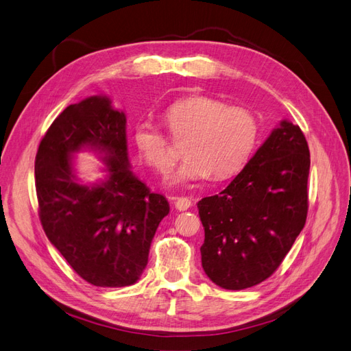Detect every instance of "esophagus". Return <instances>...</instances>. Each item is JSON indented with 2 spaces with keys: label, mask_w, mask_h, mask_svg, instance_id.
I'll list each match as a JSON object with an SVG mask.
<instances>
[{
  "label": "esophagus",
  "mask_w": 351,
  "mask_h": 351,
  "mask_svg": "<svg viewBox=\"0 0 351 351\" xmlns=\"http://www.w3.org/2000/svg\"><path fill=\"white\" fill-rule=\"evenodd\" d=\"M174 200V206L178 210H187L190 206H192V200L189 197H171Z\"/></svg>",
  "instance_id": "1"
}]
</instances>
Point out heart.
Returning a JSON list of instances; mask_svg holds the SVG:
<instances>
[{"mask_svg":"<svg viewBox=\"0 0 351 351\" xmlns=\"http://www.w3.org/2000/svg\"><path fill=\"white\" fill-rule=\"evenodd\" d=\"M162 123L174 141H186L183 164L173 174L176 184L224 182L237 176L256 146L259 123L247 108L230 107L210 97H189L162 112ZM133 142L143 162L165 174L176 161L168 137L151 123H137Z\"/></svg>","mask_w":351,"mask_h":351,"instance_id":"1","label":"heart"}]
</instances>
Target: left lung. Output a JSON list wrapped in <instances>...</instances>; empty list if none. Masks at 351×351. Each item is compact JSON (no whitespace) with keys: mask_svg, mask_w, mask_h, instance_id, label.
<instances>
[{"mask_svg":"<svg viewBox=\"0 0 351 351\" xmlns=\"http://www.w3.org/2000/svg\"><path fill=\"white\" fill-rule=\"evenodd\" d=\"M309 168L303 132L284 120L221 193L199 200L202 267L212 282L243 290L277 271L304 227Z\"/></svg>","mask_w":351,"mask_h":351,"instance_id":"obj_1","label":"left lung"}]
</instances>
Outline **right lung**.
Wrapping results in <instances>:
<instances>
[{
  "label": "right lung",
  "mask_w": 351,
  "mask_h": 351,
  "mask_svg": "<svg viewBox=\"0 0 351 351\" xmlns=\"http://www.w3.org/2000/svg\"><path fill=\"white\" fill-rule=\"evenodd\" d=\"M84 147L106 155L101 184L77 182L71 156ZM35 186L45 234L79 277L97 287L141 278L169 205L132 173L125 115L108 97L69 105L49 125L35 158Z\"/></svg>",
  "instance_id": "add662e5"
}]
</instances>
